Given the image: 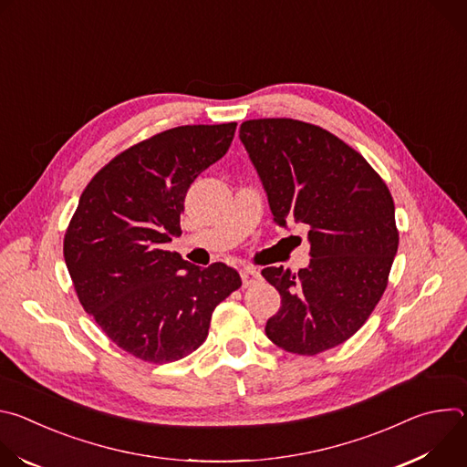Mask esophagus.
<instances>
[{"instance_id":"obj_1","label":"esophagus","mask_w":467,"mask_h":467,"mask_svg":"<svg viewBox=\"0 0 467 467\" xmlns=\"http://www.w3.org/2000/svg\"><path fill=\"white\" fill-rule=\"evenodd\" d=\"M242 283H244V286H253V285H256L258 281H260V275H258V272H254L253 268H245V270H242Z\"/></svg>"}]
</instances>
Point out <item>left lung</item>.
Wrapping results in <instances>:
<instances>
[{
  "mask_svg": "<svg viewBox=\"0 0 467 467\" xmlns=\"http://www.w3.org/2000/svg\"><path fill=\"white\" fill-rule=\"evenodd\" d=\"M274 220L308 225L310 265L264 268L281 294L265 335L312 357L349 340L380 301L399 245L393 197L369 162L327 129L262 118L240 125Z\"/></svg>",
  "mask_w": 467,
  "mask_h": 467,
  "instance_id": "1",
  "label": "left lung"
}]
</instances>
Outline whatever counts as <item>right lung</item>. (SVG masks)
<instances>
[{"instance_id": "obj_1", "label": "right lung", "mask_w": 467, "mask_h": 467, "mask_svg": "<svg viewBox=\"0 0 467 467\" xmlns=\"http://www.w3.org/2000/svg\"><path fill=\"white\" fill-rule=\"evenodd\" d=\"M234 130L236 121L162 130L116 155L81 193L64 260L83 308L135 358L166 364L195 351L214 308L242 286L229 265L197 268L162 245L181 236L190 184Z\"/></svg>"}]
</instances>
